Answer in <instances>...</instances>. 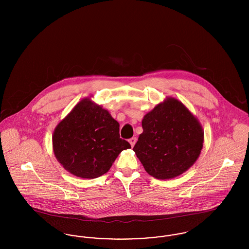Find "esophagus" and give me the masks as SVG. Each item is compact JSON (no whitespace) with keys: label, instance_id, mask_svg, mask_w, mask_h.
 I'll list each match as a JSON object with an SVG mask.
<instances>
[{"label":"esophagus","instance_id":"1","mask_svg":"<svg viewBox=\"0 0 249 249\" xmlns=\"http://www.w3.org/2000/svg\"><path fill=\"white\" fill-rule=\"evenodd\" d=\"M136 141H137L136 137H132V138H130V140H129V142H130L131 147H133V146H134V144H135Z\"/></svg>","mask_w":249,"mask_h":249}]
</instances>
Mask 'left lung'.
I'll use <instances>...</instances> for the list:
<instances>
[{
  "label": "left lung",
  "instance_id": "obj_1",
  "mask_svg": "<svg viewBox=\"0 0 249 249\" xmlns=\"http://www.w3.org/2000/svg\"><path fill=\"white\" fill-rule=\"evenodd\" d=\"M142 132L133 147L144 170L157 179H171L185 173L201 154L203 130L198 119L175 98L147 113Z\"/></svg>",
  "mask_w": 249,
  "mask_h": 249
}]
</instances>
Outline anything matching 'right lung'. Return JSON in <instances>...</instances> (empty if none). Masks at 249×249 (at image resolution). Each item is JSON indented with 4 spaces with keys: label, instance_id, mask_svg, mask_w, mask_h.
Returning a JSON list of instances; mask_svg holds the SVG:
<instances>
[{
    "label": "right lung",
    "instance_id": "1",
    "mask_svg": "<svg viewBox=\"0 0 249 249\" xmlns=\"http://www.w3.org/2000/svg\"><path fill=\"white\" fill-rule=\"evenodd\" d=\"M53 150L65 170L81 178L107 173L130 144L119 136V124L90 99L80 101L53 132Z\"/></svg>",
    "mask_w": 249,
    "mask_h": 249
}]
</instances>
